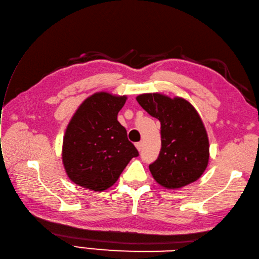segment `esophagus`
<instances>
[{"label": "esophagus", "instance_id": "1", "mask_svg": "<svg viewBox=\"0 0 259 259\" xmlns=\"http://www.w3.org/2000/svg\"><path fill=\"white\" fill-rule=\"evenodd\" d=\"M136 148L138 149V151H141V149H142V142H137V143H136Z\"/></svg>", "mask_w": 259, "mask_h": 259}]
</instances>
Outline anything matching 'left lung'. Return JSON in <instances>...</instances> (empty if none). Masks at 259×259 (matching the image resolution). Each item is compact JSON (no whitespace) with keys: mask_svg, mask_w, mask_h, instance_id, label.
<instances>
[{"mask_svg":"<svg viewBox=\"0 0 259 259\" xmlns=\"http://www.w3.org/2000/svg\"><path fill=\"white\" fill-rule=\"evenodd\" d=\"M137 101L161 122V151L149 165L153 179L166 189L196 181L205 171L209 144L205 127L188 100L161 94H142Z\"/></svg>","mask_w":259,"mask_h":259,"instance_id":"left-lung-1","label":"left lung"}]
</instances>
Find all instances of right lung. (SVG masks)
<instances>
[{"label": "right lung", "instance_id": "right-lung-1", "mask_svg": "<svg viewBox=\"0 0 259 259\" xmlns=\"http://www.w3.org/2000/svg\"><path fill=\"white\" fill-rule=\"evenodd\" d=\"M125 100V96L96 93L69 121L62 158L66 173L77 185L96 192L109 189L130 160L139 155L117 120Z\"/></svg>", "mask_w": 259, "mask_h": 259}]
</instances>
